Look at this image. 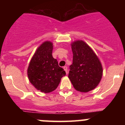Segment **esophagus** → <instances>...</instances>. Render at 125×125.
<instances>
[{
    "label": "esophagus",
    "instance_id": "obj_1",
    "mask_svg": "<svg viewBox=\"0 0 125 125\" xmlns=\"http://www.w3.org/2000/svg\"><path fill=\"white\" fill-rule=\"evenodd\" d=\"M63 69H64V70L65 71V72H66V74H68V68H67V66H63Z\"/></svg>",
    "mask_w": 125,
    "mask_h": 125
}]
</instances>
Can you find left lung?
I'll return each mask as SVG.
<instances>
[{"label":"left lung","instance_id":"left-lung-1","mask_svg":"<svg viewBox=\"0 0 125 125\" xmlns=\"http://www.w3.org/2000/svg\"><path fill=\"white\" fill-rule=\"evenodd\" d=\"M71 46L73 59L70 66L69 79L78 91H90L101 80V63L92 49L82 40L74 42Z\"/></svg>","mask_w":125,"mask_h":125}]
</instances>
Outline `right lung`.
<instances>
[{
    "label": "right lung",
    "instance_id": "right-lung-1",
    "mask_svg": "<svg viewBox=\"0 0 125 125\" xmlns=\"http://www.w3.org/2000/svg\"><path fill=\"white\" fill-rule=\"evenodd\" d=\"M53 46L50 42L43 43L37 48L30 61L28 76L31 83L37 90L45 93L57 88L66 73L60 67L52 55Z\"/></svg>",
    "mask_w": 125,
    "mask_h": 125
}]
</instances>
